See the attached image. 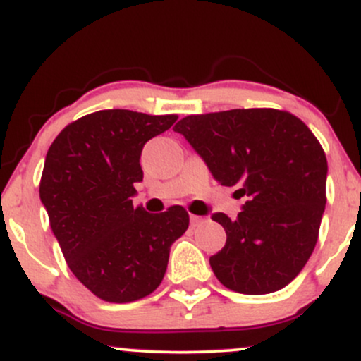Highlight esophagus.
<instances>
[{"label": "esophagus", "mask_w": 361, "mask_h": 361, "mask_svg": "<svg viewBox=\"0 0 361 361\" xmlns=\"http://www.w3.org/2000/svg\"><path fill=\"white\" fill-rule=\"evenodd\" d=\"M189 220H191V225H192V226H196V225L202 224V221H204V218L197 216V214H191V216H189Z\"/></svg>", "instance_id": "34e87169"}]
</instances>
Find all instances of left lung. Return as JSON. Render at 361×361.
<instances>
[{"mask_svg": "<svg viewBox=\"0 0 361 361\" xmlns=\"http://www.w3.org/2000/svg\"><path fill=\"white\" fill-rule=\"evenodd\" d=\"M221 185L245 202L235 220L214 213L226 242L209 257L226 288L264 295L285 288L317 244L326 208V153L297 116L232 109L176 124Z\"/></svg>", "mask_w": 361, "mask_h": 361, "instance_id": "1", "label": "left lung"}]
</instances>
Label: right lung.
I'll use <instances>...</instances> for the list:
<instances>
[{
  "instance_id": "right-lung-1",
  "label": "right lung",
  "mask_w": 361,
  "mask_h": 361,
  "mask_svg": "<svg viewBox=\"0 0 361 361\" xmlns=\"http://www.w3.org/2000/svg\"><path fill=\"white\" fill-rule=\"evenodd\" d=\"M176 121L126 109L93 112L68 124L46 155L39 194L52 233L73 274L105 302H135L159 288L170 245L189 226L182 206L160 214L133 206L141 149Z\"/></svg>"
}]
</instances>
